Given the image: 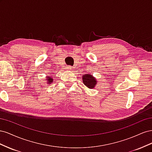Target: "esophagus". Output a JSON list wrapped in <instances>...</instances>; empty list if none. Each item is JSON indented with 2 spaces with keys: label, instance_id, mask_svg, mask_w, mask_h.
Here are the masks:
<instances>
[{
  "label": "esophagus",
  "instance_id": "obj_1",
  "mask_svg": "<svg viewBox=\"0 0 152 152\" xmlns=\"http://www.w3.org/2000/svg\"><path fill=\"white\" fill-rule=\"evenodd\" d=\"M66 69L67 70H72V67L70 65H68V66H66Z\"/></svg>",
  "mask_w": 152,
  "mask_h": 152
}]
</instances>
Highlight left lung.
I'll return each instance as SVG.
<instances>
[{
  "label": "left lung",
  "mask_w": 152,
  "mask_h": 152,
  "mask_svg": "<svg viewBox=\"0 0 152 152\" xmlns=\"http://www.w3.org/2000/svg\"><path fill=\"white\" fill-rule=\"evenodd\" d=\"M82 80L84 85L89 89H93L96 84V80L91 75H84L82 77Z\"/></svg>",
  "instance_id": "8db88e82"
}]
</instances>
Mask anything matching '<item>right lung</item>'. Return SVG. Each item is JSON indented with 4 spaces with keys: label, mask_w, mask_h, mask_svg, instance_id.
Returning a JSON list of instances; mask_svg holds the SVG:
<instances>
[{
    "label": "right lung",
    "mask_w": 152,
    "mask_h": 152,
    "mask_svg": "<svg viewBox=\"0 0 152 152\" xmlns=\"http://www.w3.org/2000/svg\"><path fill=\"white\" fill-rule=\"evenodd\" d=\"M46 79H48V80H48L49 84H51V83H52V82H53V79H50V77H47Z\"/></svg>",
    "instance_id": "obj_1"
}]
</instances>
